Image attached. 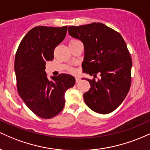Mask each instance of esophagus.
Returning <instances> with one entry per match:
<instances>
[{
	"instance_id": "34e87169",
	"label": "esophagus",
	"mask_w": 150,
	"mask_h": 150,
	"mask_svg": "<svg viewBox=\"0 0 150 150\" xmlns=\"http://www.w3.org/2000/svg\"><path fill=\"white\" fill-rule=\"evenodd\" d=\"M79 81H80V78H79V77H75V82H76V83H77V82H78Z\"/></svg>"
}]
</instances>
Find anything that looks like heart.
I'll list each match as a JSON object with an SVG mask.
<instances>
[{"label": "heart", "mask_w": 150, "mask_h": 150, "mask_svg": "<svg viewBox=\"0 0 150 150\" xmlns=\"http://www.w3.org/2000/svg\"><path fill=\"white\" fill-rule=\"evenodd\" d=\"M75 41H77V40H75V39H72V40L70 41V42H75ZM71 71H72V72H74V70H73V69H72V70H71Z\"/></svg>", "instance_id": "b5f03b06"}]
</instances>
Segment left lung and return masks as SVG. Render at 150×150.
I'll return each instance as SVG.
<instances>
[{"instance_id":"8db88e82","label":"left lung","mask_w":150,"mask_h":150,"mask_svg":"<svg viewBox=\"0 0 150 150\" xmlns=\"http://www.w3.org/2000/svg\"><path fill=\"white\" fill-rule=\"evenodd\" d=\"M68 32L84 44V73L99 79H86L91 88L83 94L89 108L107 114L120 106L131 85L132 58L127 45L118 32L104 24L70 26Z\"/></svg>"}]
</instances>
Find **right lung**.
Listing matches in <instances>:
<instances>
[{"mask_svg": "<svg viewBox=\"0 0 150 150\" xmlns=\"http://www.w3.org/2000/svg\"><path fill=\"white\" fill-rule=\"evenodd\" d=\"M68 27L38 26L22 39L15 58L18 92L31 111L40 118H51L62 111L65 92L73 87L75 77L62 73L47 78L46 62L52 61L54 50L65 39Z\"/></svg>", "mask_w": 150, "mask_h": 150, "instance_id": "right-lung-1", "label": "right lung"}]
</instances>
